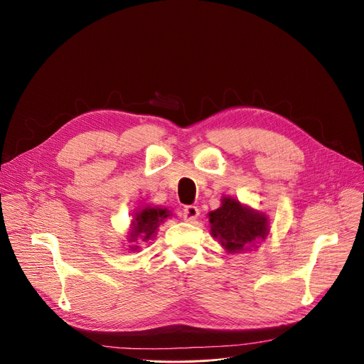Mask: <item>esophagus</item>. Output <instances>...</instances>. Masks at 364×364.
I'll use <instances>...</instances> for the list:
<instances>
[{"mask_svg":"<svg viewBox=\"0 0 364 364\" xmlns=\"http://www.w3.org/2000/svg\"><path fill=\"white\" fill-rule=\"evenodd\" d=\"M183 217L188 223H193V221L199 217V208L195 207V205H187L183 210Z\"/></svg>","mask_w":364,"mask_h":364,"instance_id":"esophagus-1","label":"esophagus"}]
</instances>
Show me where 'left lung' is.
Masks as SVG:
<instances>
[{"mask_svg":"<svg viewBox=\"0 0 364 364\" xmlns=\"http://www.w3.org/2000/svg\"><path fill=\"white\" fill-rule=\"evenodd\" d=\"M208 217L211 235L228 252L247 251L269 235L267 217L233 198H223L221 207Z\"/></svg>","mask_w":364,"mask_h":364,"instance_id":"left-lung-1","label":"left lung"}]
</instances>
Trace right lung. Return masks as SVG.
<instances>
[{
	"label": "right lung",
	"mask_w": 364,
	"mask_h": 364,
	"mask_svg": "<svg viewBox=\"0 0 364 364\" xmlns=\"http://www.w3.org/2000/svg\"><path fill=\"white\" fill-rule=\"evenodd\" d=\"M169 215L171 211H168L166 208L151 207V205H147V207L141 208L138 213H135L129 229V242H132L129 250L136 251L139 248L138 245H135L136 242H147L149 240H151L157 232V228H159V225L164 223L165 218H168Z\"/></svg>",
	"instance_id": "1"
}]
</instances>
